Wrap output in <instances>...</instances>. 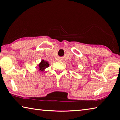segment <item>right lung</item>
Returning <instances> with one entry per match:
<instances>
[{
  "instance_id": "obj_1",
  "label": "right lung",
  "mask_w": 120,
  "mask_h": 120,
  "mask_svg": "<svg viewBox=\"0 0 120 120\" xmlns=\"http://www.w3.org/2000/svg\"><path fill=\"white\" fill-rule=\"evenodd\" d=\"M49 64L47 61H45L42 60V61L41 62L40 64L38 65V68L40 71H43L45 68L49 67Z\"/></svg>"
}]
</instances>
